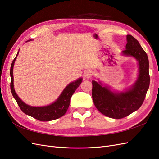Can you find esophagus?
Instances as JSON below:
<instances>
[{
    "mask_svg": "<svg viewBox=\"0 0 159 159\" xmlns=\"http://www.w3.org/2000/svg\"><path fill=\"white\" fill-rule=\"evenodd\" d=\"M93 72L92 71V70H87L85 72H84V77H85V78H90V77L93 76Z\"/></svg>",
    "mask_w": 159,
    "mask_h": 159,
    "instance_id": "obj_1",
    "label": "esophagus"
}]
</instances>
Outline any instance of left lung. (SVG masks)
Returning a JSON list of instances; mask_svg holds the SVG:
<instances>
[{
  "instance_id": "8db88e82",
  "label": "left lung",
  "mask_w": 159,
  "mask_h": 159,
  "mask_svg": "<svg viewBox=\"0 0 159 159\" xmlns=\"http://www.w3.org/2000/svg\"><path fill=\"white\" fill-rule=\"evenodd\" d=\"M125 56H131L138 62L139 73L133 85L119 92L111 90L100 81H92V96L95 107L101 114L109 118L120 119L137 111L145 99L150 86L149 61L146 52L132 35H126Z\"/></svg>"
}]
</instances>
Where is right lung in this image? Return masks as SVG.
Here are the masks:
<instances>
[{"instance_id": "1", "label": "right lung", "mask_w": 159, "mask_h": 159, "mask_svg": "<svg viewBox=\"0 0 159 159\" xmlns=\"http://www.w3.org/2000/svg\"><path fill=\"white\" fill-rule=\"evenodd\" d=\"M29 41H31L30 39ZM19 54V51L17 52L16 56L14 58L11 63L10 69V75H11V91L13 97L15 98L17 105H19L24 114L29 115L31 117H33L38 120L46 122L58 119L62 117V116L65 114V113L67 111L69 106L70 102V98H71L73 94L75 93V91L82 82V78H79L77 80L74 81L73 82H70L67 86L65 87V89L63 90L62 93L60 94L58 98L54 102L50 105H46V106L42 107H33L26 104L20 99L17 94L16 93L15 89L13 86V65L17 55Z\"/></svg>"}]
</instances>
